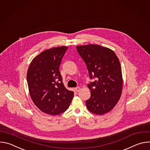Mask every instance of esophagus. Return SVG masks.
Returning a JSON list of instances; mask_svg holds the SVG:
<instances>
[{"label":"esophagus","mask_w":150,"mask_h":150,"mask_svg":"<svg viewBox=\"0 0 150 150\" xmlns=\"http://www.w3.org/2000/svg\"><path fill=\"white\" fill-rule=\"evenodd\" d=\"M75 91H76V92H79V90H80V87H77L75 88Z\"/></svg>","instance_id":"esophagus-1"}]
</instances>
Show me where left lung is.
Here are the masks:
<instances>
[{
  "instance_id": "1",
  "label": "left lung",
  "mask_w": 150,
  "mask_h": 150,
  "mask_svg": "<svg viewBox=\"0 0 150 150\" xmlns=\"http://www.w3.org/2000/svg\"><path fill=\"white\" fill-rule=\"evenodd\" d=\"M86 64L90 79L87 87L91 97L86 100L87 108L93 113L101 115L113 109L121 96L122 75L120 62L115 52L100 45L76 46Z\"/></svg>"
}]
</instances>
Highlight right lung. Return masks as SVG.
Returning a JSON list of instances; mask_svg holds the SVG:
<instances>
[{"mask_svg":"<svg viewBox=\"0 0 150 150\" xmlns=\"http://www.w3.org/2000/svg\"><path fill=\"white\" fill-rule=\"evenodd\" d=\"M68 47L61 46L45 50L30 63L27 79L31 98L42 112L57 115L65 112L74 92L67 90L59 71L62 59Z\"/></svg>","mask_w":150,"mask_h":150,"instance_id":"1","label":"right lung"}]
</instances>
